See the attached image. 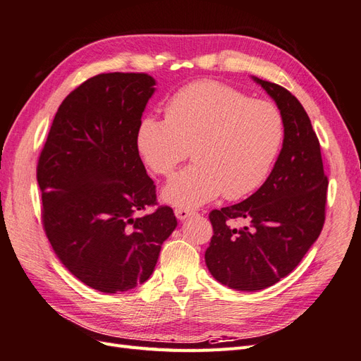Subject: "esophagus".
<instances>
[{"label":"esophagus","instance_id":"1","mask_svg":"<svg viewBox=\"0 0 361 361\" xmlns=\"http://www.w3.org/2000/svg\"><path fill=\"white\" fill-rule=\"evenodd\" d=\"M190 215H193L192 210H188V209H175V216H177V219H180V221L188 219Z\"/></svg>","mask_w":361,"mask_h":361}]
</instances>
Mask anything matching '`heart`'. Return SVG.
<instances>
[{
	"instance_id": "obj_1",
	"label": "heart",
	"mask_w": 361,
	"mask_h": 361,
	"mask_svg": "<svg viewBox=\"0 0 361 361\" xmlns=\"http://www.w3.org/2000/svg\"><path fill=\"white\" fill-rule=\"evenodd\" d=\"M283 135V117L271 102L201 80L175 92L166 105V118H142L135 145L143 163L161 177H171L192 155L195 163L161 192L168 204L192 209L223 192L227 200H239L259 189Z\"/></svg>"
}]
</instances>
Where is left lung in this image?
Returning a JSON list of instances; mask_svg holds the SVG:
<instances>
[{
	"mask_svg": "<svg viewBox=\"0 0 361 361\" xmlns=\"http://www.w3.org/2000/svg\"><path fill=\"white\" fill-rule=\"evenodd\" d=\"M283 117L282 149L269 178L238 204L210 212L214 236L206 250L210 274L228 288L257 291L299 265L325 223L328 178L320 145L300 102L288 90L256 76ZM233 219L248 226L233 227Z\"/></svg>",
	"mask_w": 361,
	"mask_h": 361,
	"instance_id": "obj_1",
	"label": "left lung"
}]
</instances>
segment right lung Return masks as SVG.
<instances>
[{
	"mask_svg": "<svg viewBox=\"0 0 361 361\" xmlns=\"http://www.w3.org/2000/svg\"><path fill=\"white\" fill-rule=\"evenodd\" d=\"M154 92L146 73L85 80L63 99L39 155L45 233L63 267L102 293L149 279L177 227L168 206L138 216L157 200L135 145Z\"/></svg>",
	"mask_w": 361,
	"mask_h": 361,
	"instance_id": "1",
	"label": "right lung"
}]
</instances>
